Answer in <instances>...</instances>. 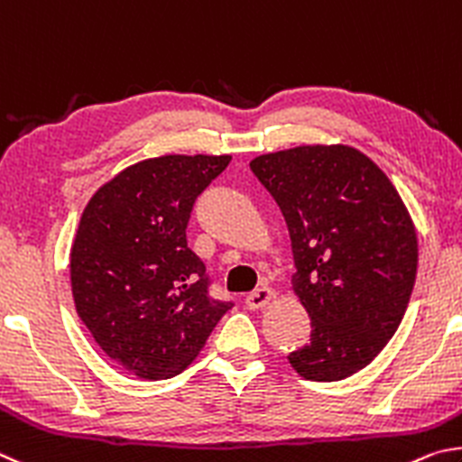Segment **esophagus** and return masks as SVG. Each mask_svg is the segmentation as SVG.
Listing matches in <instances>:
<instances>
[{"instance_id": "obj_1", "label": "esophagus", "mask_w": 462, "mask_h": 462, "mask_svg": "<svg viewBox=\"0 0 462 462\" xmlns=\"http://www.w3.org/2000/svg\"><path fill=\"white\" fill-rule=\"evenodd\" d=\"M273 298H276V292H273L272 288L263 286V288L255 290V292H252L245 298V306L249 310H260V309H263L265 304H270Z\"/></svg>"}]
</instances>
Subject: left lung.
Listing matches in <instances>:
<instances>
[{
	"instance_id": "left-lung-1",
	"label": "left lung",
	"mask_w": 462,
	"mask_h": 462,
	"mask_svg": "<svg viewBox=\"0 0 462 462\" xmlns=\"http://www.w3.org/2000/svg\"><path fill=\"white\" fill-rule=\"evenodd\" d=\"M284 215L294 294L310 343L298 375L338 382L367 367L398 330L418 268L414 223L375 162L349 145H300L249 162Z\"/></svg>"
}]
</instances>
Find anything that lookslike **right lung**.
Instances as JSON below:
<instances>
[{
	"label": "right lung",
	"instance_id": "right-lung-1",
	"mask_svg": "<svg viewBox=\"0 0 462 462\" xmlns=\"http://www.w3.org/2000/svg\"><path fill=\"white\" fill-rule=\"evenodd\" d=\"M231 156H160L93 194L70 249L77 314L109 359L142 379L190 365L233 302L208 296L205 263L186 244L194 200Z\"/></svg>",
	"mask_w": 462,
	"mask_h": 462
}]
</instances>
